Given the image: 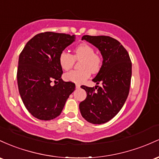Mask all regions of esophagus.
Masks as SVG:
<instances>
[{
	"instance_id": "esophagus-1",
	"label": "esophagus",
	"mask_w": 159,
	"mask_h": 159,
	"mask_svg": "<svg viewBox=\"0 0 159 159\" xmlns=\"http://www.w3.org/2000/svg\"><path fill=\"white\" fill-rule=\"evenodd\" d=\"M76 89H80V84H76Z\"/></svg>"
}]
</instances>
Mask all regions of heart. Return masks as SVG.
<instances>
[{"label": "heart", "mask_w": 159, "mask_h": 159, "mask_svg": "<svg viewBox=\"0 0 159 159\" xmlns=\"http://www.w3.org/2000/svg\"><path fill=\"white\" fill-rule=\"evenodd\" d=\"M92 46L82 43L74 49L73 56L66 51H62L58 57L60 67L63 70H67L74 65L75 60L79 61V70H70L64 74L66 81L81 83L88 79L91 72L92 74L98 72L102 65V58L98 53L94 52Z\"/></svg>", "instance_id": "heart-1"}]
</instances>
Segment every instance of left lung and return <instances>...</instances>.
Listing matches in <instances>:
<instances>
[{"mask_svg": "<svg viewBox=\"0 0 159 159\" xmlns=\"http://www.w3.org/2000/svg\"><path fill=\"white\" fill-rule=\"evenodd\" d=\"M82 40L101 51L103 64L93 82L95 87L82 85L87 96L80 103L82 116L92 124H103L120 111L129 93L131 61L128 52L118 40L109 36L84 35Z\"/></svg>", "mask_w": 159, "mask_h": 159, "instance_id": "obj_1", "label": "left lung"}]
</instances>
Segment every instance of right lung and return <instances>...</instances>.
Listing matches in <instances>:
<instances>
[{
    "instance_id": "add662e5",
    "label": "right lung",
    "mask_w": 159,
    "mask_h": 159,
    "mask_svg": "<svg viewBox=\"0 0 159 159\" xmlns=\"http://www.w3.org/2000/svg\"><path fill=\"white\" fill-rule=\"evenodd\" d=\"M74 35L46 31L35 35L21 52L17 70L19 92L27 110L35 118L51 120L60 115L75 90L62 80L58 57L74 41ZM53 81L55 85H51Z\"/></svg>"
}]
</instances>
